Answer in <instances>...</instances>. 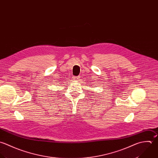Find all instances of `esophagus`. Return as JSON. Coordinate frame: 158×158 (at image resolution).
<instances>
[{"label": "esophagus", "mask_w": 158, "mask_h": 158, "mask_svg": "<svg viewBox=\"0 0 158 158\" xmlns=\"http://www.w3.org/2000/svg\"><path fill=\"white\" fill-rule=\"evenodd\" d=\"M73 79L75 80H78L79 79V77H73Z\"/></svg>", "instance_id": "esophagus-1"}]
</instances>
